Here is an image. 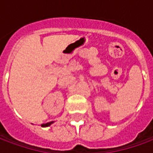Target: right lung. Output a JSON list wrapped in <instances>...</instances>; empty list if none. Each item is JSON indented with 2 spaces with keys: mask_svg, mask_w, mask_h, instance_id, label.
Wrapping results in <instances>:
<instances>
[{
  "mask_svg": "<svg viewBox=\"0 0 153 153\" xmlns=\"http://www.w3.org/2000/svg\"><path fill=\"white\" fill-rule=\"evenodd\" d=\"M52 123H53V121L48 122V123H47V124H42V125H41V126H42V127H47V126H50Z\"/></svg>",
  "mask_w": 153,
  "mask_h": 153,
  "instance_id": "right-lung-1",
  "label": "right lung"
}]
</instances>
